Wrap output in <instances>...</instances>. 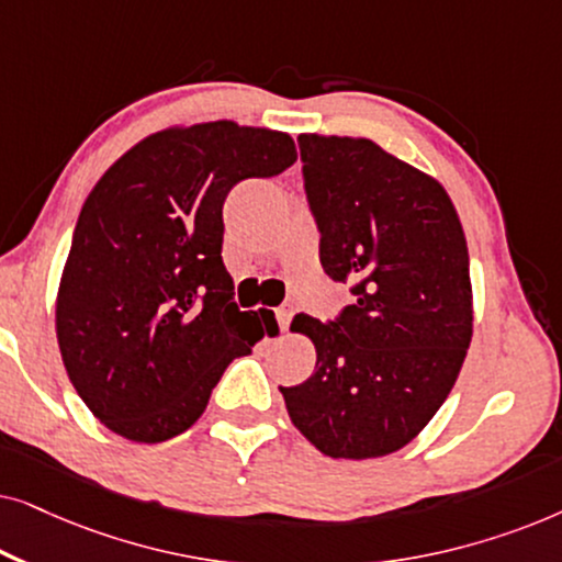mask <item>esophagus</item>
<instances>
[{
    "label": "esophagus",
    "mask_w": 562,
    "mask_h": 562,
    "mask_svg": "<svg viewBox=\"0 0 562 562\" xmlns=\"http://www.w3.org/2000/svg\"><path fill=\"white\" fill-rule=\"evenodd\" d=\"M276 317H279L281 333H289V325H291V317H294V310H291V306H279V310H276Z\"/></svg>",
    "instance_id": "esophagus-1"
}]
</instances>
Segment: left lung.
Returning <instances> with one entry per match:
<instances>
[{
  "label": "left lung",
  "instance_id": "1",
  "mask_svg": "<svg viewBox=\"0 0 562 562\" xmlns=\"http://www.w3.org/2000/svg\"><path fill=\"white\" fill-rule=\"evenodd\" d=\"M304 183L335 281L356 304L340 319L296 314L317 350L310 379L283 389L294 427L329 458L402 450L435 417L473 337L465 233L440 181L379 143L299 135Z\"/></svg>",
  "mask_w": 562,
  "mask_h": 562
}]
</instances>
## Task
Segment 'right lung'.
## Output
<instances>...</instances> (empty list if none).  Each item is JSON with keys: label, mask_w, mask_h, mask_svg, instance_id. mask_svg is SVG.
<instances>
[{"label": "right lung", "mask_w": 562, "mask_h": 562, "mask_svg": "<svg viewBox=\"0 0 562 562\" xmlns=\"http://www.w3.org/2000/svg\"><path fill=\"white\" fill-rule=\"evenodd\" d=\"M294 160L281 130L171 125L89 191L60 273L56 335L76 394L114 435L153 445L187 432L233 358L271 335L276 319L233 302L222 204L237 181Z\"/></svg>", "instance_id": "right-lung-1"}]
</instances>
